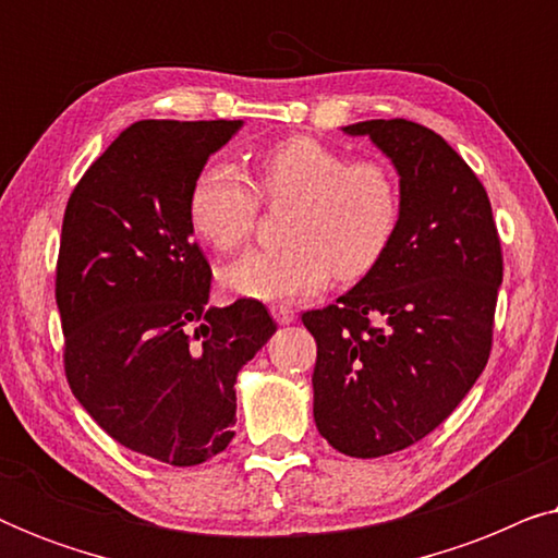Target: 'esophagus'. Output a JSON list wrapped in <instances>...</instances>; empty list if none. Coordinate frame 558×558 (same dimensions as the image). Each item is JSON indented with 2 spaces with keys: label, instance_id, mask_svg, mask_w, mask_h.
<instances>
[{
  "label": "esophagus",
  "instance_id": "34e87169",
  "mask_svg": "<svg viewBox=\"0 0 558 558\" xmlns=\"http://www.w3.org/2000/svg\"><path fill=\"white\" fill-rule=\"evenodd\" d=\"M271 315H274V319H277L279 325H292L294 319H296V312L292 307H287V304H274Z\"/></svg>",
  "mask_w": 558,
  "mask_h": 558
}]
</instances>
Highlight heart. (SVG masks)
I'll list each match as a JSON object with an SVG mask.
<instances>
[{
  "label": "heart",
  "instance_id": "heart-1",
  "mask_svg": "<svg viewBox=\"0 0 558 558\" xmlns=\"http://www.w3.org/2000/svg\"><path fill=\"white\" fill-rule=\"evenodd\" d=\"M258 182L269 201H296L289 243L251 251L220 269L231 292L258 302H296L323 292L332 274L361 279L376 269L399 226V185L388 167L348 157L315 136H292L258 159ZM258 195L246 174L210 159L195 174L187 218L197 239L233 251L254 231Z\"/></svg>",
  "mask_w": 558,
  "mask_h": 558
}]
</instances>
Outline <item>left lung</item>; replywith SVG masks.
<instances>
[{"label":"left lung","mask_w":558,"mask_h":558,"mask_svg":"<svg viewBox=\"0 0 558 558\" xmlns=\"http://www.w3.org/2000/svg\"><path fill=\"white\" fill-rule=\"evenodd\" d=\"M342 134L368 136L391 159L399 226L376 269L302 323L317 340V432L373 460L424 439L475 386L502 256L485 187L439 134L407 119L357 121Z\"/></svg>","instance_id":"1"}]
</instances>
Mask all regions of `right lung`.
Masks as SVG:
<instances>
[{
  "label": "right lung",
  "instance_id": "1",
  "mask_svg": "<svg viewBox=\"0 0 558 558\" xmlns=\"http://www.w3.org/2000/svg\"><path fill=\"white\" fill-rule=\"evenodd\" d=\"M243 121L147 119L88 167L63 218L56 302L65 376L101 429L193 468L233 439L239 371L274 332L256 300L210 307L187 197Z\"/></svg>",
  "mask_w": 558,
  "mask_h": 558
}]
</instances>
